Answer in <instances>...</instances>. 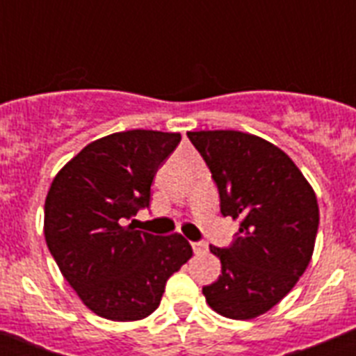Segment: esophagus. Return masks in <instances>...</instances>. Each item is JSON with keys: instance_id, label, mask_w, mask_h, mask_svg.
Returning a JSON list of instances; mask_svg holds the SVG:
<instances>
[{"instance_id": "34e87169", "label": "esophagus", "mask_w": 356, "mask_h": 356, "mask_svg": "<svg viewBox=\"0 0 356 356\" xmlns=\"http://www.w3.org/2000/svg\"><path fill=\"white\" fill-rule=\"evenodd\" d=\"M193 250L196 254H203L209 251V244H207L205 241H197V242H193Z\"/></svg>"}]
</instances>
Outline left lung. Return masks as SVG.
<instances>
[{
	"mask_svg": "<svg viewBox=\"0 0 356 356\" xmlns=\"http://www.w3.org/2000/svg\"><path fill=\"white\" fill-rule=\"evenodd\" d=\"M209 165L221 213L241 221L229 248L210 246L221 276L203 287L212 310L253 319L284 300L310 264L319 226L312 185L287 153L235 130L187 131Z\"/></svg>",
	"mask_w": 356,
	"mask_h": 356,
	"instance_id": "obj_1",
	"label": "left lung"
}]
</instances>
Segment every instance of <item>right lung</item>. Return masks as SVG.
Segmentation results:
<instances>
[{"instance_id": "obj_1", "label": "right lung", "mask_w": 356, "mask_h": 356, "mask_svg": "<svg viewBox=\"0 0 356 356\" xmlns=\"http://www.w3.org/2000/svg\"><path fill=\"white\" fill-rule=\"evenodd\" d=\"M180 134L130 130L87 144L55 176L44 203V237L80 300L99 317L139 321L153 314L165 282L193 257L180 234L127 225L149 207L151 184Z\"/></svg>"}]
</instances>
